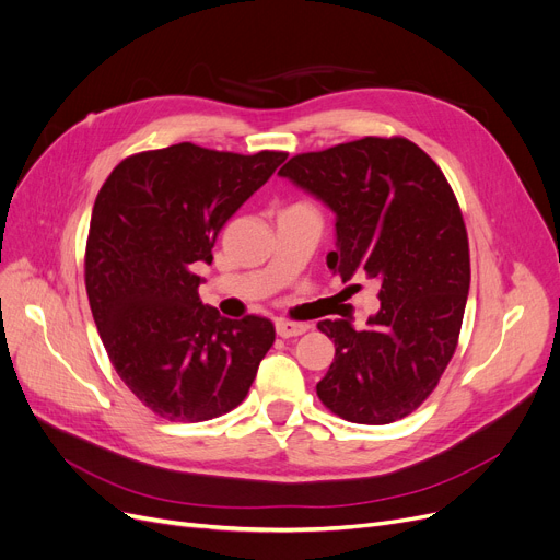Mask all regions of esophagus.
<instances>
[{
  "mask_svg": "<svg viewBox=\"0 0 560 560\" xmlns=\"http://www.w3.org/2000/svg\"><path fill=\"white\" fill-rule=\"evenodd\" d=\"M275 327H277V334H279L281 338L302 336V334L306 331V325H302V323H290V320H277Z\"/></svg>",
  "mask_w": 560,
  "mask_h": 560,
  "instance_id": "esophagus-1",
  "label": "esophagus"
}]
</instances>
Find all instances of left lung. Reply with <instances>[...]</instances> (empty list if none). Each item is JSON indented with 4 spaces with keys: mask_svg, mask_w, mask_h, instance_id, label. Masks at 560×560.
Returning a JSON list of instances; mask_svg holds the SVG:
<instances>
[{
    "mask_svg": "<svg viewBox=\"0 0 560 560\" xmlns=\"http://www.w3.org/2000/svg\"><path fill=\"white\" fill-rule=\"evenodd\" d=\"M279 176L334 210L329 270L380 283V311L366 329L346 318L318 323L336 346L318 398L350 423L405 419L440 384L469 295V240L446 176L405 137L302 153Z\"/></svg>",
    "mask_w": 560,
    "mask_h": 560,
    "instance_id": "obj_1",
    "label": "left lung"
}]
</instances>
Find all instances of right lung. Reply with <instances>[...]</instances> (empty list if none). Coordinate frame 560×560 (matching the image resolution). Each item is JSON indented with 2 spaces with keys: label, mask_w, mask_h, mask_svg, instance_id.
Here are the masks:
<instances>
[{
  "label": "right lung",
  "mask_w": 560,
  "mask_h": 560,
  "mask_svg": "<svg viewBox=\"0 0 560 560\" xmlns=\"http://www.w3.org/2000/svg\"><path fill=\"white\" fill-rule=\"evenodd\" d=\"M288 158L174 143L116 164L93 203L84 281L118 377L168 421L199 423L245 400L275 325L231 320L199 298L224 224Z\"/></svg>",
  "instance_id": "1"
}]
</instances>
